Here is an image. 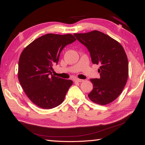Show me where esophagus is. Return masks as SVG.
<instances>
[{
  "label": "esophagus",
  "instance_id": "obj_1",
  "mask_svg": "<svg viewBox=\"0 0 145 145\" xmlns=\"http://www.w3.org/2000/svg\"><path fill=\"white\" fill-rule=\"evenodd\" d=\"M83 80H84L80 79V78H75V82H81L83 81Z\"/></svg>",
  "mask_w": 145,
  "mask_h": 145
}]
</instances>
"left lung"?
<instances>
[{
    "label": "left lung",
    "instance_id": "8db88e82",
    "mask_svg": "<svg viewBox=\"0 0 145 145\" xmlns=\"http://www.w3.org/2000/svg\"><path fill=\"white\" fill-rule=\"evenodd\" d=\"M89 52L93 64L99 65V78H91L93 89L89 99L99 105L112 102L121 94L129 74V63L123 48L102 32L73 34Z\"/></svg>",
    "mask_w": 145,
    "mask_h": 145
}]
</instances>
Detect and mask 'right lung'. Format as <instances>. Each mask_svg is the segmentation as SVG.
Returning <instances> with one entry per match:
<instances>
[{"label": "right lung", "mask_w": 145, "mask_h": 145, "mask_svg": "<svg viewBox=\"0 0 145 145\" xmlns=\"http://www.w3.org/2000/svg\"><path fill=\"white\" fill-rule=\"evenodd\" d=\"M76 40L70 34H47L24 48L19 59L18 80L31 102L43 109H52L63 102L71 80L53 76L63 49Z\"/></svg>", "instance_id": "add662e5"}]
</instances>
